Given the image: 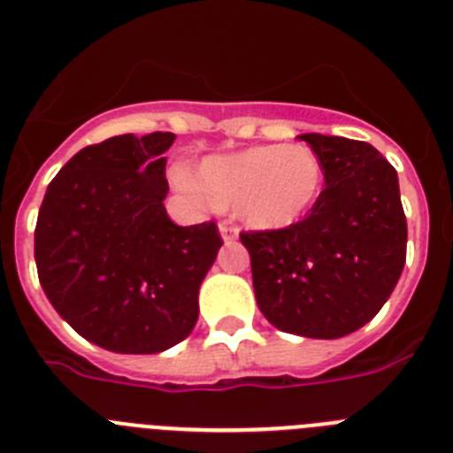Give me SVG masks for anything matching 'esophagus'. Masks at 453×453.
Returning a JSON list of instances; mask_svg holds the SVG:
<instances>
[{"mask_svg": "<svg viewBox=\"0 0 453 453\" xmlns=\"http://www.w3.org/2000/svg\"><path fill=\"white\" fill-rule=\"evenodd\" d=\"M219 235H222L224 242H234V240L238 238V229H235L234 224L222 222V224H219Z\"/></svg>", "mask_w": 453, "mask_h": 453, "instance_id": "esophagus-1", "label": "esophagus"}]
</instances>
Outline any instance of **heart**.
Instances as JSON below:
<instances>
[{
  "label": "heart",
  "mask_w": 453,
  "mask_h": 453,
  "mask_svg": "<svg viewBox=\"0 0 453 453\" xmlns=\"http://www.w3.org/2000/svg\"><path fill=\"white\" fill-rule=\"evenodd\" d=\"M188 195L215 208H235L247 226L279 231L302 222L322 197L326 172L308 145H256L203 158L197 177L179 172Z\"/></svg>",
  "instance_id": "obj_1"
}]
</instances>
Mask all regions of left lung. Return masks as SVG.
Returning <instances> with one entry per match:
<instances>
[{"label": "left lung", "mask_w": 453, "mask_h": 453, "mask_svg": "<svg viewBox=\"0 0 453 453\" xmlns=\"http://www.w3.org/2000/svg\"><path fill=\"white\" fill-rule=\"evenodd\" d=\"M326 186L299 224L240 234L256 302L286 334L334 340L370 322L406 263V215L397 172L361 140L303 134Z\"/></svg>", "instance_id": "obj_1"}]
</instances>
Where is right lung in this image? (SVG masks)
<instances>
[{"label":"right lung","instance_id":"1","mask_svg":"<svg viewBox=\"0 0 453 453\" xmlns=\"http://www.w3.org/2000/svg\"><path fill=\"white\" fill-rule=\"evenodd\" d=\"M174 138L124 134L83 147L40 206V286L72 329L115 354H158L188 338L222 247L215 222L167 218L163 154Z\"/></svg>","mask_w":453,"mask_h":453}]
</instances>
